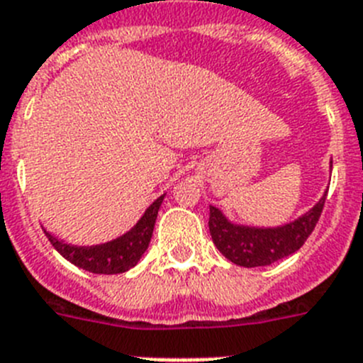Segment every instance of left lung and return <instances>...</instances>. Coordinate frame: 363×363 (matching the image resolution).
Instances as JSON below:
<instances>
[{"label": "left lung", "mask_w": 363, "mask_h": 363, "mask_svg": "<svg viewBox=\"0 0 363 363\" xmlns=\"http://www.w3.org/2000/svg\"><path fill=\"white\" fill-rule=\"evenodd\" d=\"M333 168V160H330ZM327 191L308 212L281 226H245L235 225L219 208L210 206V234L217 250L239 267H267L291 256L303 247L325 204Z\"/></svg>", "instance_id": "obj_1"}]
</instances>
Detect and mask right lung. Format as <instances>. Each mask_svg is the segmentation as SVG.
Segmentation results:
<instances>
[{
    "label": "right lung",
    "instance_id": "1",
    "mask_svg": "<svg viewBox=\"0 0 363 363\" xmlns=\"http://www.w3.org/2000/svg\"><path fill=\"white\" fill-rule=\"evenodd\" d=\"M164 195H160L159 199H155L146 208V212L137 220L133 228L128 230L121 238L102 242V245L77 247V245H67V242L60 241L45 230L43 232L50 245L60 252V256H64L69 263L93 274H122L133 269L150 247L157 213L164 201Z\"/></svg>",
    "mask_w": 363,
    "mask_h": 363
}]
</instances>
